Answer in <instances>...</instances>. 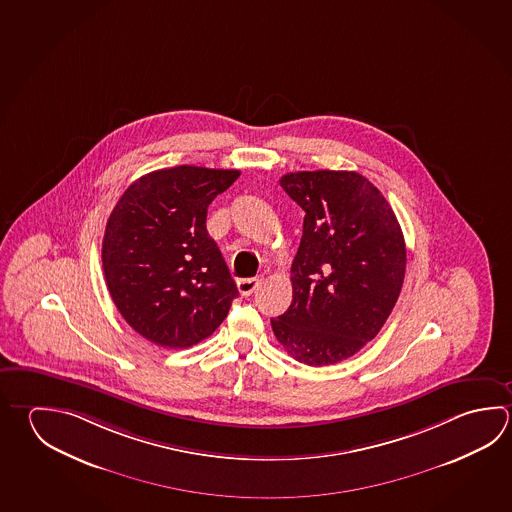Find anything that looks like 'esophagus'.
Here are the masks:
<instances>
[{"label": "esophagus", "instance_id": "obj_1", "mask_svg": "<svg viewBox=\"0 0 512 512\" xmlns=\"http://www.w3.org/2000/svg\"><path fill=\"white\" fill-rule=\"evenodd\" d=\"M261 279H263L261 276L238 279V290H240V294L245 296V298H247V296H251L252 292L260 287Z\"/></svg>", "mask_w": 512, "mask_h": 512}]
</instances>
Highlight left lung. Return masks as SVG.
<instances>
[{"mask_svg": "<svg viewBox=\"0 0 512 512\" xmlns=\"http://www.w3.org/2000/svg\"><path fill=\"white\" fill-rule=\"evenodd\" d=\"M279 184L305 220L292 303L270 319L272 330L299 363H339L390 317L406 272L404 236L388 200L355 171H298Z\"/></svg>", "mask_w": 512, "mask_h": 512, "instance_id": "1", "label": "left lung"}]
</instances>
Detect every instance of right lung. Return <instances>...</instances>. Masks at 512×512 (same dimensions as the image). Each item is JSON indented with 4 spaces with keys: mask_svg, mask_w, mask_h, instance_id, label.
Listing matches in <instances>:
<instances>
[{
    "mask_svg": "<svg viewBox=\"0 0 512 512\" xmlns=\"http://www.w3.org/2000/svg\"><path fill=\"white\" fill-rule=\"evenodd\" d=\"M238 177V169H158L135 180L113 207L104 231V278L126 323L151 343H200L238 298L205 229L207 207Z\"/></svg>",
    "mask_w": 512,
    "mask_h": 512,
    "instance_id": "right-lung-1",
    "label": "right lung"
}]
</instances>
